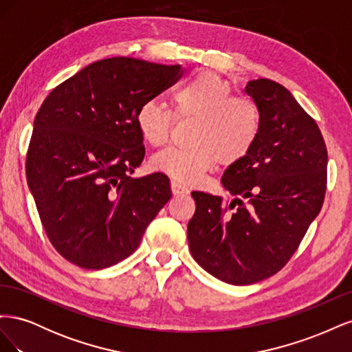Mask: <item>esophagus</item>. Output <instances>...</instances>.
Instances as JSON below:
<instances>
[{
    "label": "esophagus",
    "instance_id": "34e87169",
    "mask_svg": "<svg viewBox=\"0 0 352 352\" xmlns=\"http://www.w3.org/2000/svg\"><path fill=\"white\" fill-rule=\"evenodd\" d=\"M170 186H172V192L175 195H185V194L189 192V189L184 184H180L179 180H175V179L172 180V184H170Z\"/></svg>",
    "mask_w": 352,
    "mask_h": 352
}]
</instances>
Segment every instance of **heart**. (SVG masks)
I'll list each match as a JSON object with an SVG mask.
<instances>
[{"mask_svg":"<svg viewBox=\"0 0 352 352\" xmlns=\"http://www.w3.org/2000/svg\"><path fill=\"white\" fill-rule=\"evenodd\" d=\"M230 85L216 73L192 74L173 91L172 111L155 100L136 111V127L153 146L168 141L173 116L194 119L186 148H167L153 155L151 167L180 182H194L216 166L233 164L247 157L261 132V111L252 98L232 95Z\"/></svg>","mask_w":352,"mask_h":352,"instance_id":"1","label":"heart"}]
</instances>
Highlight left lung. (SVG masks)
Segmentation results:
<instances>
[{
    "label": "left lung",
    "mask_w": 352,
    "mask_h": 352,
    "mask_svg": "<svg viewBox=\"0 0 352 352\" xmlns=\"http://www.w3.org/2000/svg\"><path fill=\"white\" fill-rule=\"evenodd\" d=\"M245 92L261 111L251 153L230 164L221 184L236 199L194 190L189 250L214 278L251 285L282 270L322 210L327 150L320 129L292 94L270 79Z\"/></svg>",
    "instance_id": "obj_1"
}]
</instances>
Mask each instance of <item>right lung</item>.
<instances>
[{
	"instance_id": "add662e5",
	"label": "right lung",
	"mask_w": 352,
	"mask_h": 352,
	"mask_svg": "<svg viewBox=\"0 0 352 352\" xmlns=\"http://www.w3.org/2000/svg\"><path fill=\"white\" fill-rule=\"evenodd\" d=\"M182 73L179 65L104 58L42 102L26 177L47 236L67 261L100 270L127 258L172 197L163 173L131 177L145 155L135 117Z\"/></svg>"
}]
</instances>
